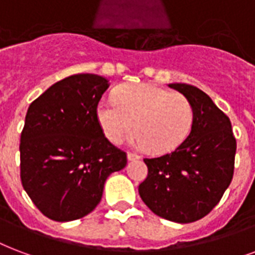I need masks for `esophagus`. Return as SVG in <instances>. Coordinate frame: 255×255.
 Instances as JSON below:
<instances>
[{"label": "esophagus", "instance_id": "1", "mask_svg": "<svg viewBox=\"0 0 255 255\" xmlns=\"http://www.w3.org/2000/svg\"><path fill=\"white\" fill-rule=\"evenodd\" d=\"M139 156L137 154V153H133V152H129L128 153V160L129 161H133V160H138Z\"/></svg>", "mask_w": 255, "mask_h": 255}]
</instances>
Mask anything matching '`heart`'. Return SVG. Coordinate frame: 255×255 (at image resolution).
Segmentation results:
<instances>
[{"label":"heart","mask_w":255,"mask_h":255,"mask_svg":"<svg viewBox=\"0 0 255 255\" xmlns=\"http://www.w3.org/2000/svg\"><path fill=\"white\" fill-rule=\"evenodd\" d=\"M97 118L113 143H122L134 129L135 141L146 152H169L188 135L193 107L180 93L150 83L124 84L116 101H101Z\"/></svg>","instance_id":"b5f03b06"}]
</instances>
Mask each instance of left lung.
I'll use <instances>...</instances> for the list:
<instances>
[{"mask_svg": "<svg viewBox=\"0 0 255 255\" xmlns=\"http://www.w3.org/2000/svg\"><path fill=\"white\" fill-rule=\"evenodd\" d=\"M192 103L188 137L171 153L143 158L148 177L139 184L143 203L177 223L199 221L212 211L234 176L235 139L230 118L195 86L172 83Z\"/></svg>", "mask_w": 255, "mask_h": 255, "instance_id": "left-lung-1", "label": "left lung"}]
</instances>
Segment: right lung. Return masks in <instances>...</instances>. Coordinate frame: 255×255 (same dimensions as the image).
Segmentation results:
<instances>
[{
    "label": "right lung",
    "mask_w": 255,
    "mask_h": 255,
    "mask_svg": "<svg viewBox=\"0 0 255 255\" xmlns=\"http://www.w3.org/2000/svg\"><path fill=\"white\" fill-rule=\"evenodd\" d=\"M109 83L76 74L30 103L20 139L22 187L39 211L56 222L80 219L101 202L113 172L128 164L105 137L97 107Z\"/></svg>",
    "instance_id": "1"
}]
</instances>
